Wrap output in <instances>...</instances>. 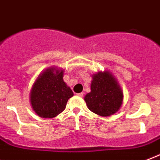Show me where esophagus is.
Returning <instances> with one entry per match:
<instances>
[{
	"label": "esophagus",
	"mask_w": 160,
	"mask_h": 160,
	"mask_svg": "<svg viewBox=\"0 0 160 160\" xmlns=\"http://www.w3.org/2000/svg\"><path fill=\"white\" fill-rule=\"evenodd\" d=\"M77 96H78V97H82L83 96V92H80V93L77 94Z\"/></svg>",
	"instance_id": "obj_1"
}]
</instances>
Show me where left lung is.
<instances>
[{
    "label": "left lung",
    "mask_w": 160,
    "mask_h": 160,
    "mask_svg": "<svg viewBox=\"0 0 160 160\" xmlns=\"http://www.w3.org/2000/svg\"><path fill=\"white\" fill-rule=\"evenodd\" d=\"M84 100L90 111L102 117H108L120 109L123 92L111 72H98L92 76L91 92L85 95Z\"/></svg>",
    "instance_id": "1"
}]
</instances>
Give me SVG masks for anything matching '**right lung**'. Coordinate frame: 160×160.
I'll return each mask as SVG.
<instances>
[{
  "label": "right lung",
  "instance_id": "add662e5",
  "mask_svg": "<svg viewBox=\"0 0 160 160\" xmlns=\"http://www.w3.org/2000/svg\"><path fill=\"white\" fill-rule=\"evenodd\" d=\"M64 70L50 67L38 75L30 91V102L33 111L41 118H52L66 108L73 96L70 87L63 81Z\"/></svg>",
  "mask_w": 160,
  "mask_h": 160
}]
</instances>
